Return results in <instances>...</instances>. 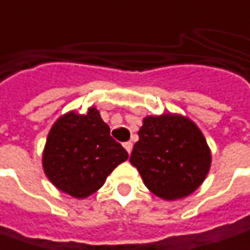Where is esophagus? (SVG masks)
Listing matches in <instances>:
<instances>
[{
  "label": "esophagus",
  "instance_id": "obj_1",
  "mask_svg": "<svg viewBox=\"0 0 250 250\" xmlns=\"http://www.w3.org/2000/svg\"><path fill=\"white\" fill-rule=\"evenodd\" d=\"M123 146H125V149L127 152H128V155H130V153H131V151H133V142H125V144H123Z\"/></svg>",
  "mask_w": 250,
  "mask_h": 250
}]
</instances>
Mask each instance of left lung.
<instances>
[{
  "label": "left lung",
  "mask_w": 250,
  "mask_h": 250,
  "mask_svg": "<svg viewBox=\"0 0 250 250\" xmlns=\"http://www.w3.org/2000/svg\"><path fill=\"white\" fill-rule=\"evenodd\" d=\"M130 163L145 187L165 201L195 192L211 166V151L201 128L188 116H145Z\"/></svg>",
  "instance_id": "obj_1"
}]
</instances>
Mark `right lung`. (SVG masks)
I'll return each instance as SVG.
<instances>
[{
	"label": "right lung",
	"mask_w": 250,
	"mask_h": 250,
	"mask_svg": "<svg viewBox=\"0 0 250 250\" xmlns=\"http://www.w3.org/2000/svg\"><path fill=\"white\" fill-rule=\"evenodd\" d=\"M127 159L98 109L90 106L84 113L69 110L56 119L42 151V170L59 191L84 199Z\"/></svg>",
	"instance_id": "1"
}]
</instances>
